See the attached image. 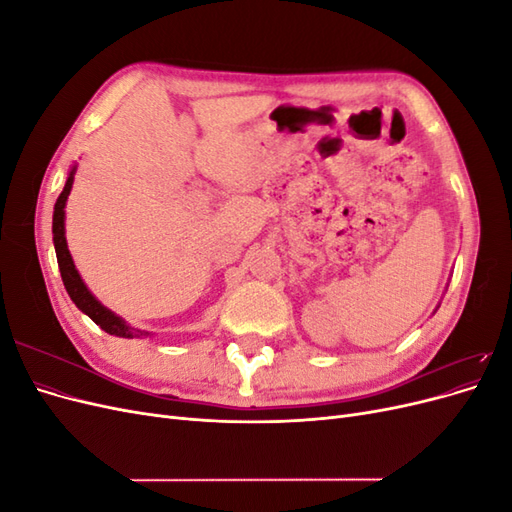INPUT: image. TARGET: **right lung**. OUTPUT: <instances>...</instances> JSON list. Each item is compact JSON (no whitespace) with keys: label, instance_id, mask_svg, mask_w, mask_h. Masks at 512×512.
Segmentation results:
<instances>
[{"label":"right lung","instance_id":"1","mask_svg":"<svg viewBox=\"0 0 512 512\" xmlns=\"http://www.w3.org/2000/svg\"><path fill=\"white\" fill-rule=\"evenodd\" d=\"M72 179H74V170L70 173L68 181H66V188L64 192L59 194L57 203H55V211H53V243H55V254H57V265H59V273H61V280H64V286L70 294V299L74 301V305L85 312L91 320H94L98 327L106 333L117 335V337H141L147 335L145 331H138L128 327L126 322H123L119 316H115L113 312H108V309L96 301L94 294L87 290V286L83 284L79 271L74 269V262L72 256L68 252V245H66V228H64V207H66V200L68 194L72 190Z\"/></svg>","mask_w":512,"mask_h":512}]
</instances>
